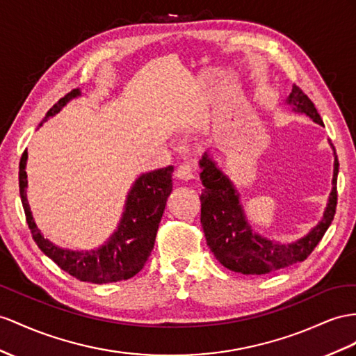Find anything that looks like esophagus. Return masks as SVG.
Masks as SVG:
<instances>
[{
    "label": "esophagus",
    "mask_w": 356,
    "mask_h": 356,
    "mask_svg": "<svg viewBox=\"0 0 356 356\" xmlns=\"http://www.w3.org/2000/svg\"><path fill=\"white\" fill-rule=\"evenodd\" d=\"M176 176L181 180H189L195 177V168L191 163H181L176 170Z\"/></svg>",
    "instance_id": "1"
}]
</instances>
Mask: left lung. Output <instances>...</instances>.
Segmentation results:
<instances>
[{
  "mask_svg": "<svg viewBox=\"0 0 356 356\" xmlns=\"http://www.w3.org/2000/svg\"><path fill=\"white\" fill-rule=\"evenodd\" d=\"M287 104L293 106L295 111L305 113L316 123L323 124L312 99L295 84L287 97ZM334 154L332 191L322 221L305 238L289 245L273 243L251 230L250 224L245 220L242 206L239 204L238 191L216 168L215 162L204 154L200 161V167L203 170L200 177L204 186L200 195L202 227L209 248L221 265L230 270L241 272L243 275H263V273L275 272L304 261L322 241L335 215L339 159L335 152Z\"/></svg>",
  "mask_w": 356,
  "mask_h": 356,
  "instance_id": "1",
  "label": "left lung"
}]
</instances>
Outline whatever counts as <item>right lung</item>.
Segmentation results:
<instances>
[{
  "label": "right lung",
  "mask_w": 356,
  "mask_h": 356,
  "mask_svg": "<svg viewBox=\"0 0 356 356\" xmlns=\"http://www.w3.org/2000/svg\"><path fill=\"white\" fill-rule=\"evenodd\" d=\"M76 96H79L78 88L61 97L56 105H52L39 126L49 117L56 115L70 99ZM26 158H29V153L25 150L19 162V194L26 224L30 227L38 247L63 270L79 281L106 284V282L129 280L136 275L144 268L154 247L161 218L172 191L175 167L170 165L147 172L135 181L127 195L120 225L105 245L91 251H70L63 250L44 239L33 220L29 200H26V185H29L25 172Z\"/></svg>",
  "instance_id": "obj_1"
}]
</instances>
